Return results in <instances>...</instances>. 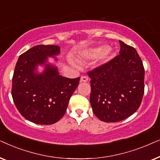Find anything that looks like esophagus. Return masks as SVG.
I'll use <instances>...</instances> for the list:
<instances>
[{
    "mask_svg": "<svg viewBox=\"0 0 160 160\" xmlns=\"http://www.w3.org/2000/svg\"><path fill=\"white\" fill-rule=\"evenodd\" d=\"M88 80H89V78H88V77H87V76H82V77H81L80 82H88Z\"/></svg>",
    "mask_w": 160,
    "mask_h": 160,
    "instance_id": "obj_1",
    "label": "esophagus"
}]
</instances>
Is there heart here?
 Listing matches in <instances>:
<instances>
[{
  "label": "heart",
  "instance_id": "obj_1",
  "mask_svg": "<svg viewBox=\"0 0 160 160\" xmlns=\"http://www.w3.org/2000/svg\"><path fill=\"white\" fill-rule=\"evenodd\" d=\"M84 56L88 59H95L99 58L100 64L108 62L113 56V51L111 48L106 46H99L87 49L84 53Z\"/></svg>",
  "mask_w": 160,
  "mask_h": 160
}]
</instances>
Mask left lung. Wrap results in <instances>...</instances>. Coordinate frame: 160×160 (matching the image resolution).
I'll list each match as a JSON object with an SVG mask.
<instances>
[{
	"instance_id": "8db88e82",
	"label": "left lung",
	"mask_w": 160,
	"mask_h": 160,
	"mask_svg": "<svg viewBox=\"0 0 160 160\" xmlns=\"http://www.w3.org/2000/svg\"><path fill=\"white\" fill-rule=\"evenodd\" d=\"M119 55L89 71L90 103L95 115L117 122L133 114L144 93V68L136 49L119 41Z\"/></svg>"
}]
</instances>
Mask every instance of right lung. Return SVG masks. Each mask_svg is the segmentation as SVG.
Listing matches in <instances>:
<instances>
[{"label":"right lung","instance_id":"add662e5","mask_svg":"<svg viewBox=\"0 0 160 160\" xmlns=\"http://www.w3.org/2000/svg\"><path fill=\"white\" fill-rule=\"evenodd\" d=\"M60 47L38 45L19 57L12 78V95L23 117L38 124H52L65 113L80 77L68 78L59 74L49 58L58 62ZM38 66L44 68L41 73Z\"/></svg>","mask_w":160,"mask_h":160}]
</instances>
